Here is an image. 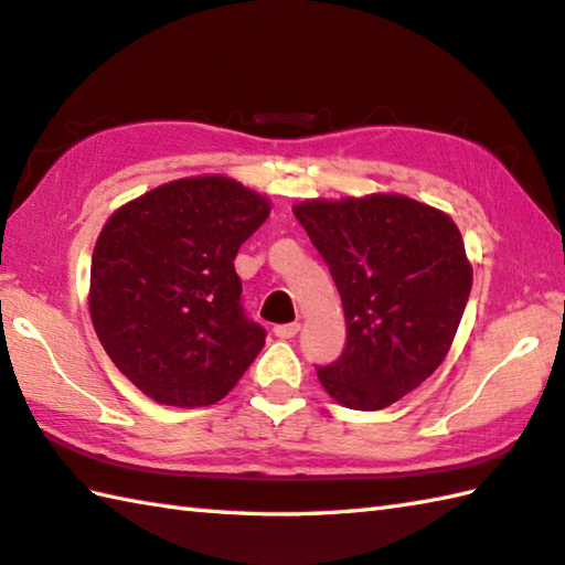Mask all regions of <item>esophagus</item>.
I'll return each instance as SVG.
<instances>
[{
	"instance_id": "obj_1",
	"label": "esophagus",
	"mask_w": 565,
	"mask_h": 565,
	"mask_svg": "<svg viewBox=\"0 0 565 565\" xmlns=\"http://www.w3.org/2000/svg\"><path fill=\"white\" fill-rule=\"evenodd\" d=\"M301 331V323H279V326H274V335L276 338H294L296 333Z\"/></svg>"
}]
</instances>
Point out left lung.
I'll return each mask as SVG.
<instances>
[{
	"label": "left lung",
	"mask_w": 565,
	"mask_h": 565,
	"mask_svg": "<svg viewBox=\"0 0 565 565\" xmlns=\"http://www.w3.org/2000/svg\"><path fill=\"white\" fill-rule=\"evenodd\" d=\"M296 220L341 294L348 341L316 367L335 403L383 409L445 361L471 291L457 224L405 194L309 200Z\"/></svg>",
	"instance_id": "left-lung-1"
}]
</instances>
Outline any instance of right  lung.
<instances>
[{"label": "right lung", "instance_id": "1", "mask_svg": "<svg viewBox=\"0 0 565 565\" xmlns=\"http://www.w3.org/2000/svg\"><path fill=\"white\" fill-rule=\"evenodd\" d=\"M269 200L222 175L184 178L110 214L90 262V318L118 371L160 405H214L264 348L234 256Z\"/></svg>", "mask_w": 565, "mask_h": 565}]
</instances>
